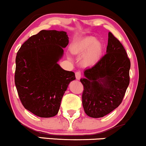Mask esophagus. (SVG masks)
Masks as SVG:
<instances>
[{
    "mask_svg": "<svg viewBox=\"0 0 146 146\" xmlns=\"http://www.w3.org/2000/svg\"><path fill=\"white\" fill-rule=\"evenodd\" d=\"M81 72L80 71H78V72H76V73H75V76H76V78L77 80H79L80 78H81Z\"/></svg>",
    "mask_w": 146,
    "mask_h": 146,
    "instance_id": "1",
    "label": "esophagus"
}]
</instances>
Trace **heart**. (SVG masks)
<instances>
[{
  "label": "heart",
  "mask_w": 146,
  "mask_h": 146,
  "mask_svg": "<svg viewBox=\"0 0 146 146\" xmlns=\"http://www.w3.org/2000/svg\"><path fill=\"white\" fill-rule=\"evenodd\" d=\"M71 50L74 54L81 55L83 63L86 65H94L99 59L103 52V45L94 36H87L73 44Z\"/></svg>",
  "instance_id": "b5f03b06"
}]
</instances>
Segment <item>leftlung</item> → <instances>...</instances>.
<instances>
[{
    "label": "left lung",
    "instance_id": "8db88e82",
    "mask_svg": "<svg viewBox=\"0 0 146 146\" xmlns=\"http://www.w3.org/2000/svg\"><path fill=\"white\" fill-rule=\"evenodd\" d=\"M130 61L120 41L109 32L106 54L84 70L82 103L88 116L100 118L116 109L130 83Z\"/></svg>",
    "mask_w": 146,
    "mask_h": 146
}]
</instances>
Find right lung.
Listing matches in <instances>:
<instances>
[{"label": "right lung", "instance_id": "right-lung-1", "mask_svg": "<svg viewBox=\"0 0 146 146\" xmlns=\"http://www.w3.org/2000/svg\"><path fill=\"white\" fill-rule=\"evenodd\" d=\"M69 43L64 31L41 30L21 45L16 57L15 85L24 108L38 117H54L68 85L76 79L73 72L58 62Z\"/></svg>", "mask_w": 146, "mask_h": 146}]
</instances>
